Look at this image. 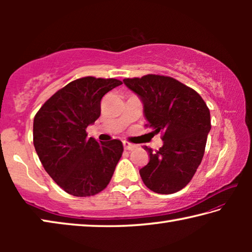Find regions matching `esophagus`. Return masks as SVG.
Segmentation results:
<instances>
[{"label": "esophagus", "mask_w": 252, "mask_h": 252, "mask_svg": "<svg viewBox=\"0 0 252 252\" xmlns=\"http://www.w3.org/2000/svg\"><path fill=\"white\" fill-rule=\"evenodd\" d=\"M123 147H125L126 150H133V149L135 148L134 144H132L130 142H126V141L123 142Z\"/></svg>", "instance_id": "1"}]
</instances>
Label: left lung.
<instances>
[{
	"label": "left lung",
	"mask_w": 252,
	"mask_h": 252,
	"mask_svg": "<svg viewBox=\"0 0 252 252\" xmlns=\"http://www.w3.org/2000/svg\"><path fill=\"white\" fill-rule=\"evenodd\" d=\"M123 82L141 99L147 126L162 133V146L149 152L140 176L156 193L171 194L185 188L194 176L211 129L210 111L193 89L170 76L148 74Z\"/></svg>",
	"instance_id": "left-lung-1"
}]
</instances>
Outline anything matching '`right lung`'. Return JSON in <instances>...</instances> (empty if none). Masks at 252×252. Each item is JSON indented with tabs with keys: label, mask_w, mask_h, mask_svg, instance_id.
<instances>
[{
	"label": "right lung",
	"mask_w": 252,
	"mask_h": 252,
	"mask_svg": "<svg viewBox=\"0 0 252 252\" xmlns=\"http://www.w3.org/2000/svg\"><path fill=\"white\" fill-rule=\"evenodd\" d=\"M122 82L85 76L60 89L33 121V143L42 165L59 187L74 197H91L109 185L123 152L120 140L87 138L101 114V99Z\"/></svg>",
	"instance_id": "obj_1"
}]
</instances>
